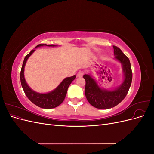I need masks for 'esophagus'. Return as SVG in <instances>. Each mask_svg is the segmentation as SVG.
Wrapping results in <instances>:
<instances>
[{"instance_id": "esophagus-1", "label": "esophagus", "mask_w": 154, "mask_h": 154, "mask_svg": "<svg viewBox=\"0 0 154 154\" xmlns=\"http://www.w3.org/2000/svg\"><path fill=\"white\" fill-rule=\"evenodd\" d=\"M83 74H84V72H83V71H79L77 74V76L78 77H82L83 75Z\"/></svg>"}]
</instances>
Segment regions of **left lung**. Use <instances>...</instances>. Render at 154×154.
I'll return each mask as SVG.
<instances>
[{
  "instance_id": "obj_1",
  "label": "left lung",
  "mask_w": 154,
  "mask_h": 154,
  "mask_svg": "<svg viewBox=\"0 0 154 154\" xmlns=\"http://www.w3.org/2000/svg\"><path fill=\"white\" fill-rule=\"evenodd\" d=\"M115 59L122 63L124 80L122 85L113 90L100 88L96 80L89 74H84L85 80V94L87 101L95 108L108 109L118 105L127 96L132 80L131 65L128 58L119 48L113 45Z\"/></svg>"
}]
</instances>
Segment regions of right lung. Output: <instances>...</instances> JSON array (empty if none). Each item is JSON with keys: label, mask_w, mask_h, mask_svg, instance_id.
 <instances>
[{"label": "right lung", "mask_w": 154, "mask_h": 154, "mask_svg": "<svg viewBox=\"0 0 154 154\" xmlns=\"http://www.w3.org/2000/svg\"><path fill=\"white\" fill-rule=\"evenodd\" d=\"M49 46V47H54L57 46L56 45L51 44L47 45L45 44H41L37 46L35 48L40 47V46ZM35 49H32L31 52L26 56L24 62H23L21 71H20V82L26 96L28 99L36 106H38L42 109H53L58 106L63 101L65 97H66L68 87L71 84V82L76 78V76H72L71 77H67L60 83V85L51 92L48 93H38L32 90L31 88L27 84L24 78V67L27 59L33 53Z\"/></svg>", "instance_id": "1"}]
</instances>
